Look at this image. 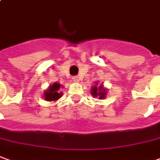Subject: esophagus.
I'll return each mask as SVG.
<instances>
[{"instance_id":"obj_1","label":"esophagus","mask_w":160,"mask_h":160,"mask_svg":"<svg viewBox=\"0 0 160 160\" xmlns=\"http://www.w3.org/2000/svg\"><path fill=\"white\" fill-rule=\"evenodd\" d=\"M72 80H73V82H78L79 81V77L78 76H73L72 77Z\"/></svg>"}]
</instances>
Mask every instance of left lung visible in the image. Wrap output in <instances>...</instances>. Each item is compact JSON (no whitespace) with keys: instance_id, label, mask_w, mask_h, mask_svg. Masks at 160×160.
Here are the masks:
<instances>
[{"instance_id":"1","label":"left lung","mask_w":160,"mask_h":160,"mask_svg":"<svg viewBox=\"0 0 160 160\" xmlns=\"http://www.w3.org/2000/svg\"><path fill=\"white\" fill-rule=\"evenodd\" d=\"M91 94L94 97H99L100 99H102L106 95V89L103 88L102 86H100L97 88L96 86H94V88H92Z\"/></svg>"}]
</instances>
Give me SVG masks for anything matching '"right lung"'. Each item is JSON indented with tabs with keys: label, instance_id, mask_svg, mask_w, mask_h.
Returning <instances> with one entry per match:
<instances>
[{
	"label": "right lung",
	"instance_id": "add662e5",
	"mask_svg": "<svg viewBox=\"0 0 160 160\" xmlns=\"http://www.w3.org/2000/svg\"><path fill=\"white\" fill-rule=\"evenodd\" d=\"M59 88H60V84H58V83H54L52 86H51L44 93L45 100L51 102V101H56L58 99L60 98L62 93H59V91H58Z\"/></svg>",
	"mask_w": 160,
	"mask_h": 160
}]
</instances>
